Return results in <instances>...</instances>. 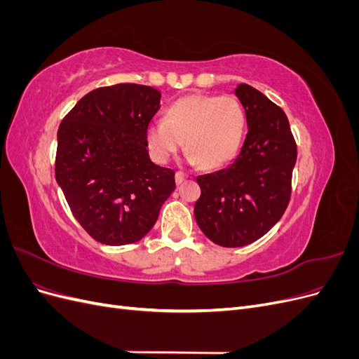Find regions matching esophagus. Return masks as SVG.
<instances>
[{"instance_id":"esophagus-1","label":"esophagus","mask_w":359,"mask_h":359,"mask_svg":"<svg viewBox=\"0 0 359 359\" xmlns=\"http://www.w3.org/2000/svg\"><path fill=\"white\" fill-rule=\"evenodd\" d=\"M187 178H189L187 173H184V172H181V170H178V172L175 173V181H177V184H182Z\"/></svg>"}]
</instances>
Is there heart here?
I'll list each match as a JSON object with an SVG mask.
<instances>
[{"label":"heart","mask_w":359,"mask_h":359,"mask_svg":"<svg viewBox=\"0 0 359 359\" xmlns=\"http://www.w3.org/2000/svg\"><path fill=\"white\" fill-rule=\"evenodd\" d=\"M245 112L233 95H187L166 109V119L147 130V144L158 161L177 154L186 140L191 163L217 169L229 163L241 147Z\"/></svg>","instance_id":"heart-1"}]
</instances>
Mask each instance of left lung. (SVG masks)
Masks as SVG:
<instances>
[{"instance_id":"obj_1","label":"left lung","mask_w":359,"mask_h":359,"mask_svg":"<svg viewBox=\"0 0 359 359\" xmlns=\"http://www.w3.org/2000/svg\"><path fill=\"white\" fill-rule=\"evenodd\" d=\"M235 94L248 126L241 153L226 169L196 178L201 198L194 219L222 247L252 244L281 219L297 163V142L285 111L247 83L238 85Z\"/></svg>"}]
</instances>
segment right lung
<instances>
[{"mask_svg": "<svg viewBox=\"0 0 359 359\" xmlns=\"http://www.w3.org/2000/svg\"><path fill=\"white\" fill-rule=\"evenodd\" d=\"M160 97L147 85L102 86L60 124L57 182L74 219L102 244L142 240L175 190V170L151 161L147 149Z\"/></svg>", "mask_w": 359, "mask_h": 359, "instance_id": "right-lung-1", "label": "right lung"}]
</instances>
